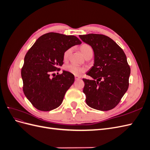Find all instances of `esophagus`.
Masks as SVG:
<instances>
[{
    "label": "esophagus",
    "mask_w": 150,
    "mask_h": 150,
    "mask_svg": "<svg viewBox=\"0 0 150 150\" xmlns=\"http://www.w3.org/2000/svg\"><path fill=\"white\" fill-rule=\"evenodd\" d=\"M80 79V77H79V76H75V79H76V80H78V79Z\"/></svg>",
    "instance_id": "1"
}]
</instances>
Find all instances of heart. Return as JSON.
I'll list each match as a JSON object with an SVG mask.
<instances>
[{"label": "heart", "mask_w": 150, "mask_h": 150, "mask_svg": "<svg viewBox=\"0 0 150 150\" xmlns=\"http://www.w3.org/2000/svg\"><path fill=\"white\" fill-rule=\"evenodd\" d=\"M80 49L83 55L85 56V57L89 55V54H93V47L88 44H83L81 45L80 47ZM71 52H72L71 48L68 49L66 50V51H65L64 54H63V59L64 61H67L68 59V58H69ZM64 69L66 71L70 72V73L74 75H79L80 74L83 73V72H84L86 70L84 68L81 67L74 64H70L66 65L64 67Z\"/></svg>", "instance_id": "heart-1"}]
</instances>
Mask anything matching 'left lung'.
<instances>
[{
    "label": "left lung",
    "instance_id": "left-lung-1",
    "mask_svg": "<svg viewBox=\"0 0 150 150\" xmlns=\"http://www.w3.org/2000/svg\"><path fill=\"white\" fill-rule=\"evenodd\" d=\"M83 42L93 47L94 64L83 78L86 102L95 110L108 111L115 108L129 87L131 69L126 54L114 40L97 34L79 35Z\"/></svg>",
    "mask_w": 150,
    "mask_h": 150
}]
</instances>
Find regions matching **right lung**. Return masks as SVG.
Returning a JSON list of instances; mask_svg holds the SVG:
<instances>
[{
	"label": "right lung",
	"mask_w": 150,
	"mask_h": 150,
	"mask_svg": "<svg viewBox=\"0 0 150 150\" xmlns=\"http://www.w3.org/2000/svg\"><path fill=\"white\" fill-rule=\"evenodd\" d=\"M80 44L76 36L49 33L38 38L26 53L21 69L22 89L37 110L49 111L61 104L66 91L74 83V76L64 71L59 74V67L64 63V51ZM54 71L58 72L57 75L52 76Z\"/></svg>",
	"instance_id": "add662e5"
}]
</instances>
